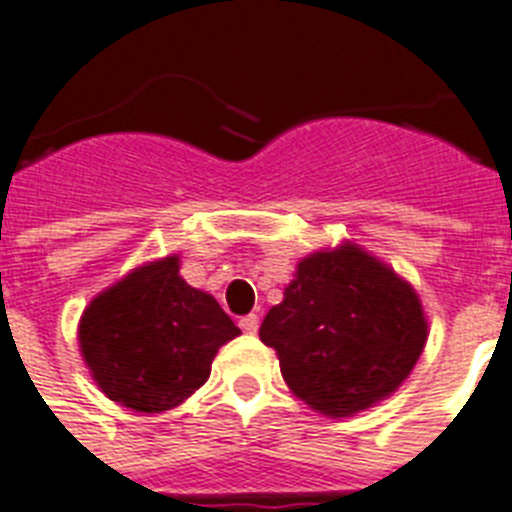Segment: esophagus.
<instances>
[{
    "label": "esophagus",
    "mask_w": 512,
    "mask_h": 512,
    "mask_svg": "<svg viewBox=\"0 0 512 512\" xmlns=\"http://www.w3.org/2000/svg\"><path fill=\"white\" fill-rule=\"evenodd\" d=\"M238 323L246 334H256V331H259V316H256V313H248V316L240 318Z\"/></svg>",
    "instance_id": "obj_1"
}]
</instances>
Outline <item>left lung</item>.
Segmentation results:
<instances>
[{
	"instance_id": "8db88e82",
	"label": "left lung",
	"mask_w": 512,
	"mask_h": 512,
	"mask_svg": "<svg viewBox=\"0 0 512 512\" xmlns=\"http://www.w3.org/2000/svg\"><path fill=\"white\" fill-rule=\"evenodd\" d=\"M259 336L277 349L282 378L298 399L329 417H349L409 378L425 349L427 321L409 282L344 243L300 261Z\"/></svg>"
}]
</instances>
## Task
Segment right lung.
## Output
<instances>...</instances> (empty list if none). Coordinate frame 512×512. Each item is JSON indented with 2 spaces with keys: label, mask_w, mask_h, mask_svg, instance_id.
Wrapping results in <instances>:
<instances>
[{
  "label": "right lung",
  "mask_w": 512,
  "mask_h": 512,
  "mask_svg": "<svg viewBox=\"0 0 512 512\" xmlns=\"http://www.w3.org/2000/svg\"><path fill=\"white\" fill-rule=\"evenodd\" d=\"M178 256L139 266L80 318V352L108 399L157 414L204 386L217 349L240 329L220 303L186 285Z\"/></svg>",
  "instance_id": "right-lung-1"
}]
</instances>
